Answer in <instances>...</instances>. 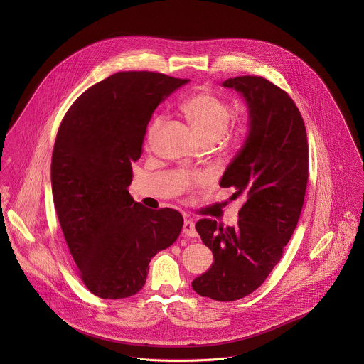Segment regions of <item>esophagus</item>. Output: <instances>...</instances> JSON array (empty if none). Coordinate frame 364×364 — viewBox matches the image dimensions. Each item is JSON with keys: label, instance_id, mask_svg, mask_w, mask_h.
<instances>
[{"label": "esophagus", "instance_id": "34e87169", "mask_svg": "<svg viewBox=\"0 0 364 364\" xmlns=\"http://www.w3.org/2000/svg\"><path fill=\"white\" fill-rule=\"evenodd\" d=\"M183 233H184L186 236H190V237H196V236H197V232H196V228H194L193 220H184Z\"/></svg>", "mask_w": 364, "mask_h": 364}]
</instances>
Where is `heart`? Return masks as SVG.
<instances>
[{
  "instance_id": "obj_1",
  "label": "heart",
  "mask_w": 364,
  "mask_h": 364,
  "mask_svg": "<svg viewBox=\"0 0 364 364\" xmlns=\"http://www.w3.org/2000/svg\"><path fill=\"white\" fill-rule=\"evenodd\" d=\"M181 112L203 142H213L218 138L225 142H237L245 134L243 121H239L233 127H228L230 118V107L228 100L205 87L196 90L183 100ZM163 124V117L154 118L146 132L148 142L157 135ZM200 180L201 178L198 177L191 181L197 183Z\"/></svg>"
}]
</instances>
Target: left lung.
Segmentation results:
<instances>
[{"instance_id":"left-lung-1","label":"left lung","mask_w":364,"mask_h":364,"mask_svg":"<svg viewBox=\"0 0 364 364\" xmlns=\"http://www.w3.org/2000/svg\"><path fill=\"white\" fill-rule=\"evenodd\" d=\"M243 95L249 135L225 171L220 186L242 197L236 228L201 219L196 230L213 252L210 269L191 287L216 301L240 299L261 287L282 257L304 204L308 183V141L291 96L261 76L228 79Z\"/></svg>"}]
</instances>
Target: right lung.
I'll use <instances>...</instances> for the list:
<instances>
[{
  "instance_id": "obj_1",
  "label": "right lung",
  "mask_w": 364,
  "mask_h": 364,
  "mask_svg": "<svg viewBox=\"0 0 364 364\" xmlns=\"http://www.w3.org/2000/svg\"><path fill=\"white\" fill-rule=\"evenodd\" d=\"M188 79L119 72L85 90L66 112L51 155L56 213L86 288L128 298L145 284L151 257L171 246L183 216L151 210L128 191L152 112Z\"/></svg>"
}]
</instances>
